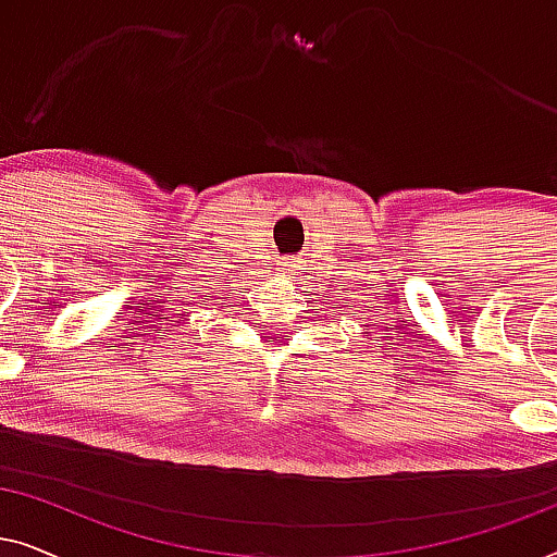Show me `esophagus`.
<instances>
[{"instance_id": "1", "label": "esophagus", "mask_w": 557, "mask_h": 557, "mask_svg": "<svg viewBox=\"0 0 557 557\" xmlns=\"http://www.w3.org/2000/svg\"><path fill=\"white\" fill-rule=\"evenodd\" d=\"M299 263H301V258H286V261H281V271L284 273L299 271Z\"/></svg>"}]
</instances>
